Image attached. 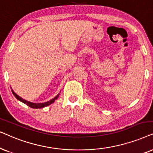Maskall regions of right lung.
<instances>
[{
  "label": "right lung",
  "mask_w": 153,
  "mask_h": 153,
  "mask_svg": "<svg viewBox=\"0 0 153 153\" xmlns=\"http://www.w3.org/2000/svg\"><path fill=\"white\" fill-rule=\"evenodd\" d=\"M12 92H13V94H14V96L17 98V99H18V100L22 101V103H25L26 105H27L28 106H29L30 108H42L44 107H46L48 106V105L52 104V103L54 102V101L56 100V99L59 97V94L58 95H56L55 97L54 98V99H51L50 101H47V102H45V103H32V102H30V101H28L26 100H24V99H22V98H21L19 97V96H18L17 94H16L15 91H14L13 89H12Z\"/></svg>",
  "instance_id": "1"
}]
</instances>
